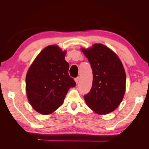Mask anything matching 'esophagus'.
I'll return each instance as SVG.
<instances>
[{"instance_id": "esophagus-1", "label": "esophagus", "mask_w": 149, "mask_h": 149, "mask_svg": "<svg viewBox=\"0 0 149 149\" xmlns=\"http://www.w3.org/2000/svg\"><path fill=\"white\" fill-rule=\"evenodd\" d=\"M74 81L76 83V84H78V82H79V77H76L74 78Z\"/></svg>"}]
</instances>
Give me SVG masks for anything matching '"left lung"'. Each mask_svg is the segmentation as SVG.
<instances>
[{
    "instance_id": "1",
    "label": "left lung",
    "mask_w": 149,
    "mask_h": 149,
    "mask_svg": "<svg viewBox=\"0 0 149 149\" xmlns=\"http://www.w3.org/2000/svg\"><path fill=\"white\" fill-rule=\"evenodd\" d=\"M93 70V85L84 97L88 106L99 114L114 111L123 100L126 76L116 54L102 44L81 49Z\"/></svg>"
}]
</instances>
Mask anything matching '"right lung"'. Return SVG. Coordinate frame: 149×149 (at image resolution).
I'll use <instances>...</instances> for the list:
<instances>
[{
    "instance_id": "obj_1",
    "label": "right lung",
    "mask_w": 149,
    "mask_h": 149,
    "mask_svg": "<svg viewBox=\"0 0 149 149\" xmlns=\"http://www.w3.org/2000/svg\"><path fill=\"white\" fill-rule=\"evenodd\" d=\"M66 52L56 45L45 48L31 64L26 76V93L33 109L49 114L62 105L70 88L76 86L68 74Z\"/></svg>"
}]
</instances>
